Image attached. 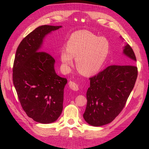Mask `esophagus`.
Masks as SVG:
<instances>
[{
    "mask_svg": "<svg viewBox=\"0 0 149 149\" xmlns=\"http://www.w3.org/2000/svg\"><path fill=\"white\" fill-rule=\"evenodd\" d=\"M68 85H69L70 88H71V89H72L73 91H77L79 90V86H78V85L75 82L72 81H71L69 82Z\"/></svg>",
    "mask_w": 149,
    "mask_h": 149,
    "instance_id": "obj_1",
    "label": "esophagus"
}]
</instances>
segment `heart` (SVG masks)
Here are the masks:
<instances>
[{
    "instance_id": "obj_1",
    "label": "heart",
    "mask_w": 149,
    "mask_h": 149,
    "mask_svg": "<svg viewBox=\"0 0 149 149\" xmlns=\"http://www.w3.org/2000/svg\"><path fill=\"white\" fill-rule=\"evenodd\" d=\"M109 53V44L106 38L90 31H79L70 37L66 49L61 51V60L64 71H68L75 58L78 71L93 75L102 68Z\"/></svg>"
}]
</instances>
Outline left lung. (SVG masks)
<instances>
[{"label": "left lung", "instance_id": "obj_1", "mask_svg": "<svg viewBox=\"0 0 149 149\" xmlns=\"http://www.w3.org/2000/svg\"><path fill=\"white\" fill-rule=\"evenodd\" d=\"M123 54L131 60L130 65L109 66L89 79L83 118L91 126H101L112 122L133 90L137 77V68L133 65L136 57L128 44L123 47Z\"/></svg>", "mask_w": 149, "mask_h": 149}]
</instances>
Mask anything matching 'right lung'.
Here are the masks:
<instances>
[{"label":"right lung","mask_w":149,"mask_h":149,"mask_svg":"<svg viewBox=\"0 0 149 149\" xmlns=\"http://www.w3.org/2000/svg\"><path fill=\"white\" fill-rule=\"evenodd\" d=\"M62 26L42 25L29 34L19 45L13 67V83L23 110L30 118L50 124L63 109L66 78L56 74L55 61L41 51L45 37Z\"/></svg>","instance_id":"obj_1"}]
</instances>
